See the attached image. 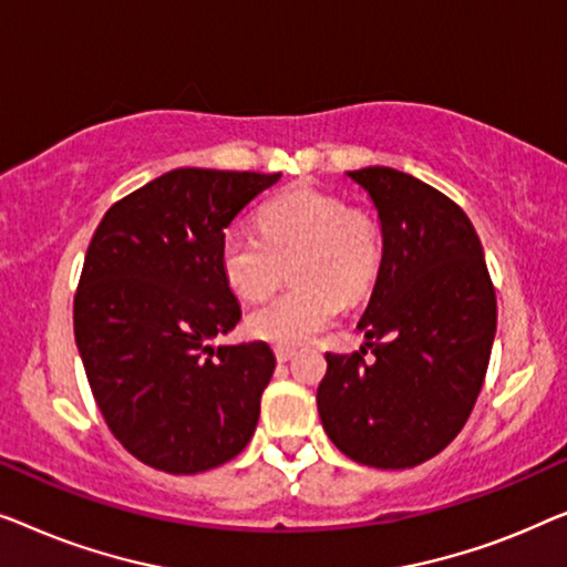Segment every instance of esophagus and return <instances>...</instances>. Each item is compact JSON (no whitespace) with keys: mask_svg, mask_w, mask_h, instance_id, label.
<instances>
[{"mask_svg":"<svg viewBox=\"0 0 567 567\" xmlns=\"http://www.w3.org/2000/svg\"><path fill=\"white\" fill-rule=\"evenodd\" d=\"M275 357H277V362L292 360V357H295V347H275Z\"/></svg>","mask_w":567,"mask_h":567,"instance_id":"34e87169","label":"esophagus"}]
</instances>
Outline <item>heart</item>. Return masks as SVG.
Here are the masks:
<instances>
[{"mask_svg": "<svg viewBox=\"0 0 567 567\" xmlns=\"http://www.w3.org/2000/svg\"><path fill=\"white\" fill-rule=\"evenodd\" d=\"M290 265L292 285L251 310L246 331L269 344L292 347L326 329L341 298L372 290L382 265L380 223L318 187H292L259 210V234L230 226L220 238V269L230 290L261 300Z\"/></svg>", "mask_w": 567, "mask_h": 567, "instance_id": "b5f03b06", "label": "heart"}]
</instances>
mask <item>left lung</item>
Masks as SVG:
<instances>
[{"mask_svg":"<svg viewBox=\"0 0 567 567\" xmlns=\"http://www.w3.org/2000/svg\"><path fill=\"white\" fill-rule=\"evenodd\" d=\"M382 228V265L357 329L365 349L326 354L318 413L349 460L380 470L440 454L473 411L496 337V290L465 210L390 166L347 172Z\"/></svg>","mask_w":567,"mask_h":567,"instance_id":"8db88e82","label":"left lung"}]
</instances>
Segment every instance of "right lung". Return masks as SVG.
Returning a JSON list of instances; mask_svg holds the SVG:
<instances>
[{"label": "right lung", "instance_id": "add662e5", "mask_svg": "<svg viewBox=\"0 0 567 567\" xmlns=\"http://www.w3.org/2000/svg\"><path fill=\"white\" fill-rule=\"evenodd\" d=\"M277 179L172 169L117 200L94 230L74 337L105 424L143 465L205 473L257 429L272 349L210 341L241 321L220 269L223 230Z\"/></svg>", "mask_w": 567, "mask_h": 567}]
</instances>
